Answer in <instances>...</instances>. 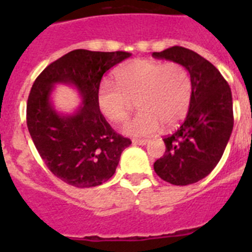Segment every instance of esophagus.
<instances>
[{
	"label": "esophagus",
	"instance_id": "esophagus-1",
	"mask_svg": "<svg viewBox=\"0 0 252 252\" xmlns=\"http://www.w3.org/2000/svg\"><path fill=\"white\" fill-rule=\"evenodd\" d=\"M148 142H149V140H145V139H133L132 140L133 145H146Z\"/></svg>",
	"mask_w": 252,
	"mask_h": 252
}]
</instances>
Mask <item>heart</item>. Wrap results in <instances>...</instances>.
<instances>
[{"label": "heart", "instance_id": "obj_1", "mask_svg": "<svg viewBox=\"0 0 252 252\" xmlns=\"http://www.w3.org/2000/svg\"><path fill=\"white\" fill-rule=\"evenodd\" d=\"M117 86L102 81L95 99L102 115L111 122L126 120L131 99L137 98L139 112L126 122L124 131L131 136H149L164 125L173 127L187 115L192 99V78L175 62L135 59L115 70Z\"/></svg>", "mask_w": 252, "mask_h": 252}]
</instances>
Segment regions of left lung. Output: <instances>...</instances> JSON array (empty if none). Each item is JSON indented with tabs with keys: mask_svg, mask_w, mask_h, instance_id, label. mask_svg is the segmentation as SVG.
Listing matches in <instances>:
<instances>
[{
	"mask_svg": "<svg viewBox=\"0 0 252 252\" xmlns=\"http://www.w3.org/2000/svg\"><path fill=\"white\" fill-rule=\"evenodd\" d=\"M154 58L179 63L192 78V99L180 127L164 137L166 150L154 170L168 183L188 186L203 179L221 160L233 128L232 93L212 63L195 51L171 46Z\"/></svg>",
	"mask_w": 252,
	"mask_h": 252,
	"instance_id": "left-lung-1",
	"label": "left lung"
}]
</instances>
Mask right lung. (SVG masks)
I'll return each mask as SVG.
<instances>
[{
    "mask_svg": "<svg viewBox=\"0 0 252 252\" xmlns=\"http://www.w3.org/2000/svg\"><path fill=\"white\" fill-rule=\"evenodd\" d=\"M131 57L126 51L77 49L46 66L35 79L26 106V122L35 148L49 170L77 188L107 182L131 140L116 133L99 111L95 93L104 73ZM57 84L75 88L82 103L73 114L55 110Z\"/></svg>",
    "mask_w": 252,
    "mask_h": 252,
    "instance_id": "1",
    "label": "right lung"
}]
</instances>
